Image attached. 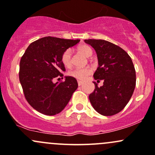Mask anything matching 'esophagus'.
Returning a JSON list of instances; mask_svg holds the SVG:
<instances>
[{"mask_svg":"<svg viewBox=\"0 0 155 155\" xmlns=\"http://www.w3.org/2000/svg\"><path fill=\"white\" fill-rule=\"evenodd\" d=\"M82 84H83V82H82V81H78V85H79V86L82 85Z\"/></svg>","mask_w":155,"mask_h":155,"instance_id":"34e87169","label":"esophagus"}]
</instances>
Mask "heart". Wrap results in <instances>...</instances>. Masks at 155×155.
<instances>
[{
	"mask_svg": "<svg viewBox=\"0 0 155 155\" xmlns=\"http://www.w3.org/2000/svg\"><path fill=\"white\" fill-rule=\"evenodd\" d=\"M78 51L85 55V57H91L92 55V49L87 45H82L78 48ZM61 61L64 66L67 68H71L72 66V51L70 49H68L62 54ZM92 69L88 67L83 68H75L69 72V75L78 80H85V79L91 74Z\"/></svg>",
	"mask_w": 155,
	"mask_h": 155,
	"instance_id": "b5f03b06",
	"label": "heart"
}]
</instances>
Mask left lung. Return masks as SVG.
I'll return each instance as SVG.
<instances>
[{
	"label": "left lung",
	"mask_w": 155,
	"mask_h": 155,
	"mask_svg": "<svg viewBox=\"0 0 155 155\" xmlns=\"http://www.w3.org/2000/svg\"><path fill=\"white\" fill-rule=\"evenodd\" d=\"M97 53L98 68L94 73L97 82L89 100L94 109L102 115L110 116L121 112L129 102L136 86V71L131 58L119 46L104 40H85Z\"/></svg>",
	"instance_id": "obj_1"
}]
</instances>
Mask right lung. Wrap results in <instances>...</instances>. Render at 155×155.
Masks as SVG:
<instances>
[{"label": "right lung", "mask_w": 155, "mask_h": 155, "mask_svg": "<svg viewBox=\"0 0 155 155\" xmlns=\"http://www.w3.org/2000/svg\"><path fill=\"white\" fill-rule=\"evenodd\" d=\"M79 41L43 37L31 43L21 57L20 83L28 104L40 113L58 114L77 89V81L72 76H64V82H61L54 83V79H63L65 68L61 61L62 54Z\"/></svg>", "instance_id": "1"}]
</instances>
